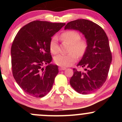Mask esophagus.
Wrapping results in <instances>:
<instances>
[{"instance_id":"34e87169","label":"esophagus","mask_w":122,"mask_h":122,"mask_svg":"<svg viewBox=\"0 0 122 122\" xmlns=\"http://www.w3.org/2000/svg\"><path fill=\"white\" fill-rule=\"evenodd\" d=\"M66 69V68L65 67H62V66L59 67L60 71H64V70H65Z\"/></svg>"}]
</instances>
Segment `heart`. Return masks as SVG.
Wrapping results in <instances>:
<instances>
[{"mask_svg":"<svg viewBox=\"0 0 122 122\" xmlns=\"http://www.w3.org/2000/svg\"><path fill=\"white\" fill-rule=\"evenodd\" d=\"M64 41L71 45L68 54H61L54 58L56 64L61 66H69L72 65L77 59V56H82L87 48L86 41L80 40V35L75 31H67L63 33L61 36ZM50 50L53 54H57L59 51L58 45V38L54 36L51 38L49 44Z\"/></svg>","mask_w":122,"mask_h":122,"instance_id":"1","label":"heart"}]
</instances>
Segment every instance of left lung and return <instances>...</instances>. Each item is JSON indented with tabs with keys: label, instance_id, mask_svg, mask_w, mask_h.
Here are the masks:
<instances>
[{
	"label": "left lung",
	"instance_id": "obj_1",
	"mask_svg": "<svg viewBox=\"0 0 122 122\" xmlns=\"http://www.w3.org/2000/svg\"><path fill=\"white\" fill-rule=\"evenodd\" d=\"M65 30L79 31L84 36L87 48L77 66L85 72L73 69L70 84L78 93L86 95L100 89L107 79L112 54L107 34L100 26L86 19L71 21Z\"/></svg>",
	"mask_w": 122,
	"mask_h": 122
}]
</instances>
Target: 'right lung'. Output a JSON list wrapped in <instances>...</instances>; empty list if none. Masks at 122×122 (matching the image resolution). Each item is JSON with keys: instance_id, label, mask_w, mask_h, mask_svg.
<instances>
[{"instance_id": "add662e5", "label": "right lung", "mask_w": 122, "mask_h": 122, "mask_svg": "<svg viewBox=\"0 0 122 122\" xmlns=\"http://www.w3.org/2000/svg\"><path fill=\"white\" fill-rule=\"evenodd\" d=\"M65 25L35 20L21 28L15 36L11 49L12 74L27 94L42 97L51 90L58 68L50 64V42ZM44 64L46 68L42 67Z\"/></svg>"}]
</instances>
